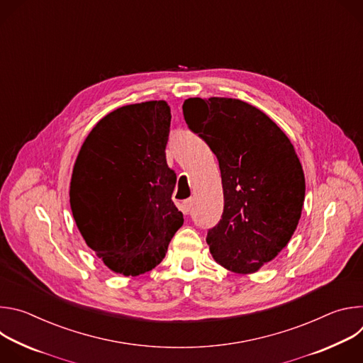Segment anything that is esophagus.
I'll return each instance as SVG.
<instances>
[{
    "instance_id": "1",
    "label": "esophagus",
    "mask_w": 363,
    "mask_h": 363,
    "mask_svg": "<svg viewBox=\"0 0 363 363\" xmlns=\"http://www.w3.org/2000/svg\"><path fill=\"white\" fill-rule=\"evenodd\" d=\"M192 203H194L192 198H188V199H185V201L182 202V211H184L185 214H189V213H191V208H192Z\"/></svg>"
}]
</instances>
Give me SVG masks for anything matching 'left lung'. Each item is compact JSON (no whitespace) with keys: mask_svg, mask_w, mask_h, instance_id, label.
<instances>
[{"mask_svg":"<svg viewBox=\"0 0 363 363\" xmlns=\"http://www.w3.org/2000/svg\"><path fill=\"white\" fill-rule=\"evenodd\" d=\"M188 128L220 164L224 211L208 230L214 260L238 274L255 273L287 245L304 202V174L286 133L260 109L230 97L184 101Z\"/></svg>","mask_w":363,"mask_h":363,"instance_id":"8db88e82","label":"left lung"}]
</instances>
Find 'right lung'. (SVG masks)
Instances as JSON below:
<instances>
[{"instance_id":"1","label":"right lung","mask_w":363,"mask_h":363,"mask_svg":"<svg viewBox=\"0 0 363 363\" xmlns=\"http://www.w3.org/2000/svg\"><path fill=\"white\" fill-rule=\"evenodd\" d=\"M169 126L165 100L122 106L96 123L77 155L72 213L86 244L115 273L157 267L184 224L165 155Z\"/></svg>"}]
</instances>
